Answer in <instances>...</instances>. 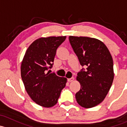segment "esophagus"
<instances>
[{
  "instance_id": "34e87169",
  "label": "esophagus",
  "mask_w": 127,
  "mask_h": 127,
  "mask_svg": "<svg viewBox=\"0 0 127 127\" xmlns=\"http://www.w3.org/2000/svg\"><path fill=\"white\" fill-rule=\"evenodd\" d=\"M74 80V77H72L70 78V79H67V81L69 82H72Z\"/></svg>"
}]
</instances>
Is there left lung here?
<instances>
[{
	"mask_svg": "<svg viewBox=\"0 0 127 127\" xmlns=\"http://www.w3.org/2000/svg\"><path fill=\"white\" fill-rule=\"evenodd\" d=\"M69 40L81 66L87 67L77 73L81 87L75 94L77 102L85 108L95 107L104 100L113 82L112 56L98 39L69 36Z\"/></svg>",
	"mask_w": 127,
	"mask_h": 127,
	"instance_id": "8db88e82",
	"label": "left lung"
}]
</instances>
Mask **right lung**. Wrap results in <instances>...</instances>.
<instances>
[{"label":"right lung","instance_id":"add662e5","mask_svg":"<svg viewBox=\"0 0 127 127\" xmlns=\"http://www.w3.org/2000/svg\"><path fill=\"white\" fill-rule=\"evenodd\" d=\"M66 36L42 37L35 40L26 52L21 63V79L27 93L37 104L55 106L67 79L47 72L53 66L56 50Z\"/></svg>","mask_w":127,"mask_h":127}]
</instances>
